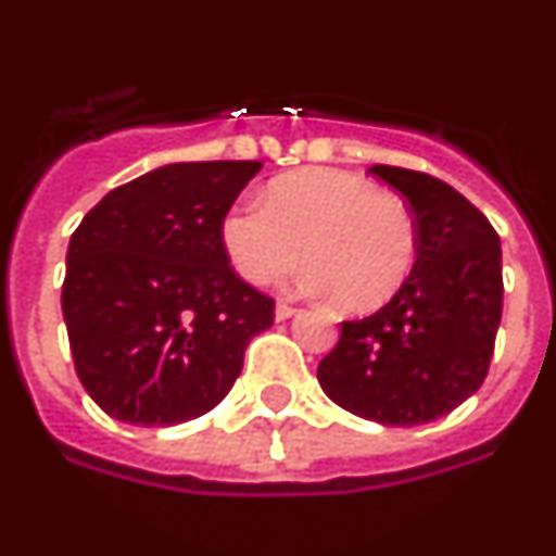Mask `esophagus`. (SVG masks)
Instances as JSON below:
<instances>
[{
	"instance_id": "obj_1",
	"label": "esophagus",
	"mask_w": 556,
	"mask_h": 556,
	"mask_svg": "<svg viewBox=\"0 0 556 556\" xmlns=\"http://www.w3.org/2000/svg\"><path fill=\"white\" fill-rule=\"evenodd\" d=\"M274 314H277V319H291V316L296 314V307H293L288 300H279L277 307H274Z\"/></svg>"
}]
</instances>
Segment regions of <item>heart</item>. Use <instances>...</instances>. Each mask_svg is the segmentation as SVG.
<instances>
[{
  "label": "heart",
  "mask_w": 556,
  "mask_h": 556,
  "mask_svg": "<svg viewBox=\"0 0 556 556\" xmlns=\"http://www.w3.org/2000/svg\"><path fill=\"white\" fill-rule=\"evenodd\" d=\"M223 249L245 282L265 286L300 263V286L365 314L393 300L413 274L418 231L407 203L342 169H302L268 184L263 203L223 217Z\"/></svg>",
  "instance_id": "1"
}]
</instances>
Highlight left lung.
<instances>
[{
  "label": "left lung",
  "mask_w": 556,
  "mask_h": 556,
  "mask_svg": "<svg viewBox=\"0 0 556 556\" xmlns=\"http://www.w3.org/2000/svg\"><path fill=\"white\" fill-rule=\"evenodd\" d=\"M418 231L413 274L342 336L316 379L333 404L387 427L435 421L483 384L503 314L501 237L486 214L427 172L372 166Z\"/></svg>",
  "instance_id": "8db88e82"
}]
</instances>
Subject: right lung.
Instances as JSON below:
<instances>
[{"label": "right lung", "mask_w": 556, "mask_h": 556, "mask_svg": "<svg viewBox=\"0 0 556 556\" xmlns=\"http://www.w3.org/2000/svg\"><path fill=\"white\" fill-rule=\"evenodd\" d=\"M260 161L169 163L112 189L73 231L62 311L98 407L138 427L208 413L274 325V300L242 282L220 226Z\"/></svg>", "instance_id": "add662e5"}]
</instances>
